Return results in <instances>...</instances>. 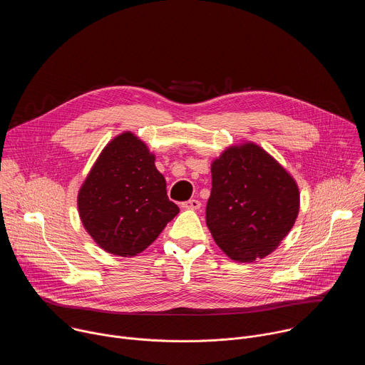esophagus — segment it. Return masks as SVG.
Here are the masks:
<instances>
[{"label":"esophagus","instance_id":"1","mask_svg":"<svg viewBox=\"0 0 365 365\" xmlns=\"http://www.w3.org/2000/svg\"><path fill=\"white\" fill-rule=\"evenodd\" d=\"M182 207H185V210H195L196 211V210H199V207H200V202L196 200V199H190L187 202H183Z\"/></svg>","mask_w":365,"mask_h":365}]
</instances>
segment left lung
<instances>
[{"instance_id": "left-lung-1", "label": "left lung", "mask_w": 365, "mask_h": 365, "mask_svg": "<svg viewBox=\"0 0 365 365\" xmlns=\"http://www.w3.org/2000/svg\"><path fill=\"white\" fill-rule=\"evenodd\" d=\"M211 173L206 225L217 245L238 263L267 257L299 214L300 193L293 176L251 141L225 148Z\"/></svg>"}]
</instances>
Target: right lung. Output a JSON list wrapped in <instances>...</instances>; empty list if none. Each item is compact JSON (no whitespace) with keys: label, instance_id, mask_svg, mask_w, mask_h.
<instances>
[{"label":"right lung","instance_id":"1","mask_svg":"<svg viewBox=\"0 0 365 365\" xmlns=\"http://www.w3.org/2000/svg\"><path fill=\"white\" fill-rule=\"evenodd\" d=\"M154 160L145 143L125 131L103 147L83 180L78 193L79 217L103 251L137 255L179 214Z\"/></svg>","mask_w":365,"mask_h":365}]
</instances>
